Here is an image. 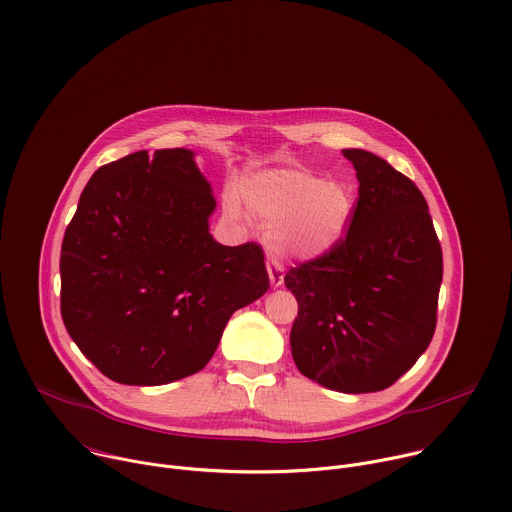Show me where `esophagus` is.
Masks as SVG:
<instances>
[{"mask_svg": "<svg viewBox=\"0 0 512 512\" xmlns=\"http://www.w3.org/2000/svg\"><path fill=\"white\" fill-rule=\"evenodd\" d=\"M267 273L273 287H279L283 283V267L277 261H267Z\"/></svg>", "mask_w": 512, "mask_h": 512, "instance_id": "esophagus-1", "label": "esophagus"}]
</instances>
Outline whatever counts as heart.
Listing matches in <instances>:
<instances>
[{"mask_svg": "<svg viewBox=\"0 0 512 512\" xmlns=\"http://www.w3.org/2000/svg\"><path fill=\"white\" fill-rule=\"evenodd\" d=\"M245 198L271 229L269 249L285 259H314L330 251L352 214V198L344 186L306 170L263 172L247 184Z\"/></svg>", "mask_w": 512, "mask_h": 512, "instance_id": "1", "label": "heart"}]
</instances>
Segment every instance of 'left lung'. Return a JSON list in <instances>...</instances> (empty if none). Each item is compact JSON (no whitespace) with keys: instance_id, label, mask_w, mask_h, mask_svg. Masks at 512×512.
Listing matches in <instances>:
<instances>
[{"instance_id":"left-lung-1","label":"left lung","mask_w":512,"mask_h":512,"mask_svg":"<svg viewBox=\"0 0 512 512\" xmlns=\"http://www.w3.org/2000/svg\"><path fill=\"white\" fill-rule=\"evenodd\" d=\"M342 154L356 170L358 198L346 235L285 273L298 300L289 342L304 377L340 393H375L429 346L444 257L415 182L371 152Z\"/></svg>"}]
</instances>
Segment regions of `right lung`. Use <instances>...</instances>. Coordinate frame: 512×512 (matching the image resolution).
I'll return each instance as SVG.
<instances>
[{
	"label": "right lung",
	"mask_w": 512,
	"mask_h": 512,
	"mask_svg": "<svg viewBox=\"0 0 512 512\" xmlns=\"http://www.w3.org/2000/svg\"><path fill=\"white\" fill-rule=\"evenodd\" d=\"M216 200L192 152H135L87 182L60 249V314L115 383L198 373L235 310L269 287L261 245L208 233Z\"/></svg>",
	"instance_id": "1"
}]
</instances>
